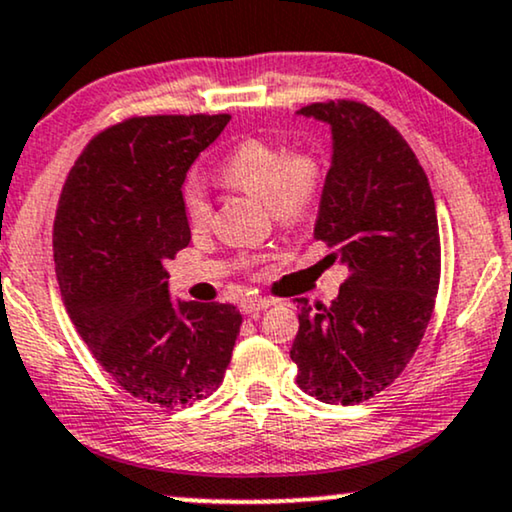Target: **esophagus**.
Returning a JSON list of instances; mask_svg holds the SVG:
<instances>
[{
  "mask_svg": "<svg viewBox=\"0 0 512 512\" xmlns=\"http://www.w3.org/2000/svg\"><path fill=\"white\" fill-rule=\"evenodd\" d=\"M271 304H276V300H269V297H252L243 304V314L248 316H260L264 309H269Z\"/></svg>",
  "mask_w": 512,
  "mask_h": 512,
  "instance_id": "esophagus-1",
  "label": "esophagus"
}]
</instances>
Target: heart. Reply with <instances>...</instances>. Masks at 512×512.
Masks as SVG:
<instances>
[{"instance_id": "b5f03b06", "label": "heart", "mask_w": 512, "mask_h": 512, "mask_svg": "<svg viewBox=\"0 0 512 512\" xmlns=\"http://www.w3.org/2000/svg\"><path fill=\"white\" fill-rule=\"evenodd\" d=\"M217 179L226 189L264 200L276 222L297 224L319 205L326 189V163L314 148H286L274 141L245 139L222 160ZM181 208L193 231L208 229L212 208L200 186H186Z\"/></svg>"}]
</instances>
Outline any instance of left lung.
<instances>
[{"instance_id": "1", "label": "left lung", "mask_w": 512, "mask_h": 512, "mask_svg": "<svg viewBox=\"0 0 512 512\" xmlns=\"http://www.w3.org/2000/svg\"><path fill=\"white\" fill-rule=\"evenodd\" d=\"M300 113L333 129L314 238L347 278L331 307L297 300L290 359L300 390L359 404L399 378L430 323L442 271L435 198L416 153L371 106L338 99Z\"/></svg>"}]
</instances>
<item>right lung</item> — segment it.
<instances>
[{
  "mask_svg": "<svg viewBox=\"0 0 512 512\" xmlns=\"http://www.w3.org/2000/svg\"><path fill=\"white\" fill-rule=\"evenodd\" d=\"M231 115H134L84 146L63 184L54 262L68 316L132 397L179 409L224 380L243 316L170 302L165 262L191 241L186 172Z\"/></svg>",
  "mask_w": 512,
  "mask_h": 512,
  "instance_id": "add662e5",
  "label": "right lung"
}]
</instances>
